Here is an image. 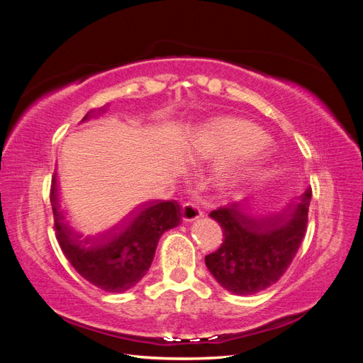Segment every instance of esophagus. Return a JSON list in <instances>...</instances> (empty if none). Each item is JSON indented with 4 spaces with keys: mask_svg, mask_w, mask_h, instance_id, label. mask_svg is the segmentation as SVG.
<instances>
[{
    "mask_svg": "<svg viewBox=\"0 0 363 363\" xmlns=\"http://www.w3.org/2000/svg\"><path fill=\"white\" fill-rule=\"evenodd\" d=\"M203 216V212L199 208V206H195L194 203H184L182 207V221L183 223H192L195 219H199Z\"/></svg>",
    "mask_w": 363,
    "mask_h": 363,
    "instance_id": "esophagus-1",
    "label": "esophagus"
}]
</instances>
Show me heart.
Here are the masks:
<instances>
[{"mask_svg":"<svg viewBox=\"0 0 363 363\" xmlns=\"http://www.w3.org/2000/svg\"><path fill=\"white\" fill-rule=\"evenodd\" d=\"M271 151L269 136L239 118H215L195 130L184 155L191 162L213 160L208 180L219 191L242 184L262 169Z\"/></svg>","mask_w":363,"mask_h":363,"instance_id":"heart-1","label":"heart"}]
</instances>
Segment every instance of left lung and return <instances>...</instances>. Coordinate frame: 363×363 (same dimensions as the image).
<instances>
[{"label": "left lung", "mask_w": 363, "mask_h": 363, "mask_svg": "<svg viewBox=\"0 0 363 363\" xmlns=\"http://www.w3.org/2000/svg\"><path fill=\"white\" fill-rule=\"evenodd\" d=\"M312 189L307 188L286 215L262 218L242 203H230L211 212L223 228L224 240L206 267L224 289L251 295L269 288L286 269L306 235Z\"/></svg>", "instance_id": "obj_1"}]
</instances>
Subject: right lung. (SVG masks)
Wrapping results in <instances>:
<instances>
[{
    "label": "right lung",
    "instance_id": "obj_1",
    "mask_svg": "<svg viewBox=\"0 0 363 363\" xmlns=\"http://www.w3.org/2000/svg\"><path fill=\"white\" fill-rule=\"evenodd\" d=\"M104 111V106L100 108ZM87 112L82 123L92 115ZM50 201L59 245L74 269L106 292H125L142 280L151 267L160 236L180 224L177 201L155 200L136 206L103 236H83L68 224L59 203L56 172Z\"/></svg>",
    "mask_w": 363,
    "mask_h": 363
}]
</instances>
